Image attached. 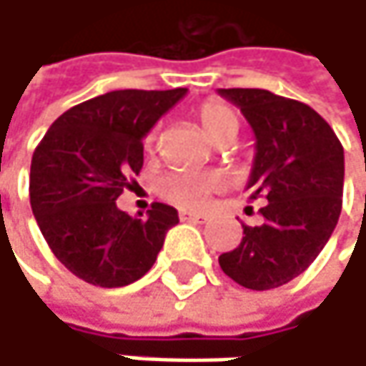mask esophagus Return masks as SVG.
I'll return each instance as SVG.
<instances>
[{
	"label": "esophagus",
	"mask_w": 366,
	"mask_h": 366,
	"mask_svg": "<svg viewBox=\"0 0 366 366\" xmlns=\"http://www.w3.org/2000/svg\"><path fill=\"white\" fill-rule=\"evenodd\" d=\"M180 218L188 222H205L207 216L205 214H197V212H180Z\"/></svg>",
	"instance_id": "esophagus-1"
}]
</instances>
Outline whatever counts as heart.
I'll use <instances>...</instances> for the list:
<instances>
[{"label":"heart","instance_id":"b5f03b06","mask_svg":"<svg viewBox=\"0 0 366 366\" xmlns=\"http://www.w3.org/2000/svg\"><path fill=\"white\" fill-rule=\"evenodd\" d=\"M197 118L207 139L216 146H224L233 142L239 131V114L229 104L218 99L203 102L197 108ZM154 142H157V131H150L146 135V148H152ZM218 184L220 180L212 174L174 172L161 180V194L184 209H199L205 205L209 192L218 188Z\"/></svg>","mask_w":366,"mask_h":366}]
</instances>
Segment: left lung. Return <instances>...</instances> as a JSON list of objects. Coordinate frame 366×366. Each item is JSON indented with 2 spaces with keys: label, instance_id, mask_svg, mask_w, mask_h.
<instances>
[{
  "label": "left lung",
  "instance_id": "obj_1",
  "mask_svg": "<svg viewBox=\"0 0 366 366\" xmlns=\"http://www.w3.org/2000/svg\"><path fill=\"white\" fill-rule=\"evenodd\" d=\"M250 122L256 154L248 188L262 197V222L244 227L242 244L220 254L239 286L269 290L301 275L327 246L343 197V146L310 106L264 89H218Z\"/></svg>",
  "mask_w": 366,
  "mask_h": 366
}]
</instances>
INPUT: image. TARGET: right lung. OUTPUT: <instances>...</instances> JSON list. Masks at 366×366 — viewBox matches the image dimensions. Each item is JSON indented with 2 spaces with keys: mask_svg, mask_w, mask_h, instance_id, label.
Returning <instances> with one entry per match:
<instances>
[{
  "mask_svg": "<svg viewBox=\"0 0 366 366\" xmlns=\"http://www.w3.org/2000/svg\"><path fill=\"white\" fill-rule=\"evenodd\" d=\"M184 95L186 89L112 91L61 114L39 142L31 209L52 254L80 280L102 288L133 284L178 224L172 205L152 203L133 218L116 199L144 165V135Z\"/></svg>",
  "mask_w": 366,
  "mask_h": 366,
  "instance_id": "add662e5",
  "label": "right lung"
}]
</instances>
